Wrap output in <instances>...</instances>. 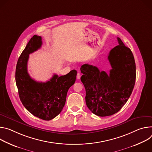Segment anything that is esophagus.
I'll return each mask as SVG.
<instances>
[{"instance_id":"obj_1","label":"esophagus","mask_w":152,"mask_h":152,"mask_svg":"<svg viewBox=\"0 0 152 152\" xmlns=\"http://www.w3.org/2000/svg\"><path fill=\"white\" fill-rule=\"evenodd\" d=\"M80 77H81V74L79 73V72H78V73H77V78L78 80H79V79H80Z\"/></svg>"}]
</instances>
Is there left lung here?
I'll return each mask as SVG.
<instances>
[{"instance_id":"left-lung-1","label":"left lung","mask_w":152,"mask_h":152,"mask_svg":"<svg viewBox=\"0 0 152 152\" xmlns=\"http://www.w3.org/2000/svg\"><path fill=\"white\" fill-rule=\"evenodd\" d=\"M119 45L110 50L108 60L111 69L108 75L89 64L81 67V81L86 89V103L99 116L118 112L133 91L136 80V65L130 48L117 37Z\"/></svg>"}]
</instances>
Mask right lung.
<instances>
[{
    "mask_svg": "<svg viewBox=\"0 0 152 152\" xmlns=\"http://www.w3.org/2000/svg\"><path fill=\"white\" fill-rule=\"evenodd\" d=\"M42 37L34 35L29 41L16 65L15 82L20 101L33 115L49 121L57 116L66 102L67 91L76 80L77 71L58 77L54 74L43 83L33 80L29 75L27 64L29 54L40 49Z\"/></svg>",
    "mask_w": 152,
    "mask_h": 152,
    "instance_id": "obj_1",
    "label": "right lung"
}]
</instances>
